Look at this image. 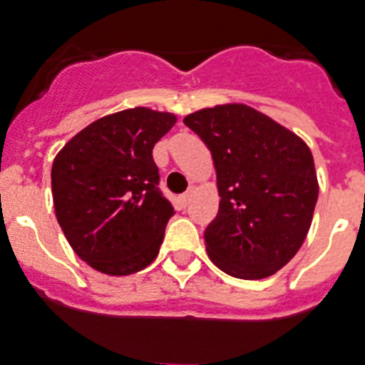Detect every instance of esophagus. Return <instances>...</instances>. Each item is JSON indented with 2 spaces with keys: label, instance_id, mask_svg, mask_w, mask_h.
I'll list each match as a JSON object with an SVG mask.
<instances>
[{
  "label": "esophagus",
  "instance_id": "esophagus-1",
  "mask_svg": "<svg viewBox=\"0 0 365 365\" xmlns=\"http://www.w3.org/2000/svg\"><path fill=\"white\" fill-rule=\"evenodd\" d=\"M192 195H195V187H191V189H189V191H185V192H183V195H182V197H180V198H182V204H183V206H187L189 202H191Z\"/></svg>",
  "mask_w": 365,
  "mask_h": 365
}]
</instances>
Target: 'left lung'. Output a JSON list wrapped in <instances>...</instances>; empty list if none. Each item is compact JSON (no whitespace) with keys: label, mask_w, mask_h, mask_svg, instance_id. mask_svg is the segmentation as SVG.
I'll use <instances>...</instances> for the list:
<instances>
[{"label":"left lung","mask_w":365,"mask_h":365,"mask_svg":"<svg viewBox=\"0 0 365 365\" xmlns=\"http://www.w3.org/2000/svg\"><path fill=\"white\" fill-rule=\"evenodd\" d=\"M211 150L219 213L204 232L207 256L243 280L267 278L299 252L319 183L304 140L245 103L206 107L183 118Z\"/></svg>","instance_id":"left-lung-1"}]
</instances>
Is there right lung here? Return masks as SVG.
<instances>
[{
	"label": "right lung",
	"instance_id": "right-lung-1",
	"mask_svg": "<svg viewBox=\"0 0 365 365\" xmlns=\"http://www.w3.org/2000/svg\"><path fill=\"white\" fill-rule=\"evenodd\" d=\"M176 115L133 107L88 124L55 155L51 192L64 237L103 274L148 267L163 243L173 204L159 191L152 158Z\"/></svg>",
	"mask_w": 365,
	"mask_h": 365
}]
</instances>
